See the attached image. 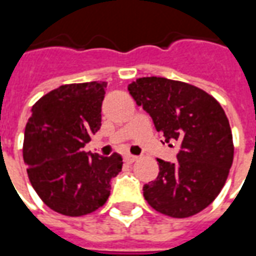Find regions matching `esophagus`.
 Returning <instances> with one entry per match:
<instances>
[{
  "mask_svg": "<svg viewBox=\"0 0 256 256\" xmlns=\"http://www.w3.org/2000/svg\"><path fill=\"white\" fill-rule=\"evenodd\" d=\"M138 160V158L134 155H126L124 156V162H128V163H134V162Z\"/></svg>",
  "mask_w": 256,
  "mask_h": 256,
  "instance_id": "esophagus-1",
  "label": "esophagus"
}]
</instances>
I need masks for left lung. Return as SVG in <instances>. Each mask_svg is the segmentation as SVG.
I'll list each match as a JSON object with an SVG mask.
<instances>
[{"label":"left lung","instance_id":"8db88e82","mask_svg":"<svg viewBox=\"0 0 256 256\" xmlns=\"http://www.w3.org/2000/svg\"><path fill=\"white\" fill-rule=\"evenodd\" d=\"M128 89L164 141L181 145L177 162L158 159L159 174L144 185L145 200L172 218L198 214L220 194L233 163V137L224 108L211 94L181 80L145 76Z\"/></svg>","mask_w":256,"mask_h":256}]
</instances>
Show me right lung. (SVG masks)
Segmentation results:
<instances>
[{
  "label": "right lung",
  "instance_id": "1",
  "mask_svg": "<svg viewBox=\"0 0 256 256\" xmlns=\"http://www.w3.org/2000/svg\"><path fill=\"white\" fill-rule=\"evenodd\" d=\"M106 82L63 84L32 106L23 159L32 188L49 208L80 216L104 206L122 156L102 158L82 148L100 130Z\"/></svg>",
  "mask_w": 256,
  "mask_h": 256
}]
</instances>
